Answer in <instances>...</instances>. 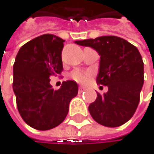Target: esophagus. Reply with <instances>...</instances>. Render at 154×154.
<instances>
[{"label": "esophagus", "instance_id": "34e87169", "mask_svg": "<svg viewBox=\"0 0 154 154\" xmlns=\"http://www.w3.org/2000/svg\"><path fill=\"white\" fill-rule=\"evenodd\" d=\"M85 89V88L84 86H80V87H79V91H80V92H83Z\"/></svg>", "mask_w": 154, "mask_h": 154}]
</instances>
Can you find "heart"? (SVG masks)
<instances>
[{
	"mask_svg": "<svg viewBox=\"0 0 154 154\" xmlns=\"http://www.w3.org/2000/svg\"><path fill=\"white\" fill-rule=\"evenodd\" d=\"M71 77L74 81L80 83V84H84L85 83L89 78V73L84 71V70H80V69H76L74 71H72L71 73Z\"/></svg>",
	"mask_w": 154,
	"mask_h": 154,
	"instance_id": "heart-1",
	"label": "heart"
}]
</instances>
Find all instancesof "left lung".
Segmentation results:
<instances>
[{"mask_svg":"<svg viewBox=\"0 0 154 154\" xmlns=\"http://www.w3.org/2000/svg\"><path fill=\"white\" fill-rule=\"evenodd\" d=\"M75 43L98 52L100 58L97 84L108 86L106 93H97L96 100L89 104L91 117L106 127L124 124L137 110L144 84V64L137 48L115 35Z\"/></svg>","mask_w":154,"mask_h":154,"instance_id":"obj_1","label":"left lung"}]
</instances>
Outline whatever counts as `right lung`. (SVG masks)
<instances>
[{
	"label": "right lung",
	"mask_w": 154,
	"mask_h": 154,
	"mask_svg": "<svg viewBox=\"0 0 154 154\" xmlns=\"http://www.w3.org/2000/svg\"><path fill=\"white\" fill-rule=\"evenodd\" d=\"M64 42L51 34L37 36L20 49L13 66V90L17 110L29 126L39 131L62 123L70 100L78 94V85L74 81L63 82L58 90L50 84V78L63 70Z\"/></svg>",
	"instance_id": "obj_1"
}]
</instances>
